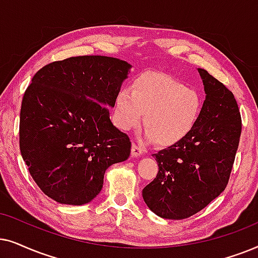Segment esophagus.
Masks as SVG:
<instances>
[{
    "instance_id": "34e87169",
    "label": "esophagus",
    "mask_w": 258,
    "mask_h": 258,
    "mask_svg": "<svg viewBox=\"0 0 258 258\" xmlns=\"http://www.w3.org/2000/svg\"><path fill=\"white\" fill-rule=\"evenodd\" d=\"M142 153H143L142 147L137 145V144H133V145H132V156L133 157H139Z\"/></svg>"
}]
</instances>
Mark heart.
<instances>
[{
  "label": "heart",
  "mask_w": 258,
  "mask_h": 258,
  "mask_svg": "<svg viewBox=\"0 0 258 258\" xmlns=\"http://www.w3.org/2000/svg\"><path fill=\"white\" fill-rule=\"evenodd\" d=\"M201 113V95L161 73L142 75L133 82L132 91L120 89L115 100V123L119 128H135L145 114L147 137L161 146L174 145L186 138L197 126Z\"/></svg>",
  "instance_id": "1"
}]
</instances>
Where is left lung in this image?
Instances as JSON below:
<instances>
[{"mask_svg": "<svg viewBox=\"0 0 258 258\" xmlns=\"http://www.w3.org/2000/svg\"><path fill=\"white\" fill-rule=\"evenodd\" d=\"M198 72L207 98L197 126L180 143L153 153L159 170L143 188L150 210L166 219L191 217L218 197L238 149L242 118L232 92L208 71Z\"/></svg>", "mask_w": 258, "mask_h": 258, "instance_id": "obj_1", "label": "left lung"}]
</instances>
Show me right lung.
<instances>
[{
  "mask_svg": "<svg viewBox=\"0 0 258 258\" xmlns=\"http://www.w3.org/2000/svg\"><path fill=\"white\" fill-rule=\"evenodd\" d=\"M130 67L100 55L68 57L37 71L22 98L20 150L30 176L60 204L101 191L105 171L126 160L131 142L109 120Z\"/></svg>",
  "mask_w": 258,
  "mask_h": 258,
  "instance_id": "right-lung-1",
  "label": "right lung"
}]
</instances>
